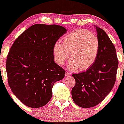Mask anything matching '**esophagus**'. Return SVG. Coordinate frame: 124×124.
<instances>
[{
  "instance_id": "1",
  "label": "esophagus",
  "mask_w": 124,
  "mask_h": 124,
  "mask_svg": "<svg viewBox=\"0 0 124 124\" xmlns=\"http://www.w3.org/2000/svg\"><path fill=\"white\" fill-rule=\"evenodd\" d=\"M71 76V74L68 72H65V76L66 77H69V76Z\"/></svg>"
}]
</instances>
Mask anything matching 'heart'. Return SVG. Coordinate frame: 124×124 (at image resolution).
I'll use <instances>...</instances> for the list:
<instances>
[{
  "instance_id": "obj_1",
  "label": "heart",
  "mask_w": 124,
  "mask_h": 124,
  "mask_svg": "<svg viewBox=\"0 0 124 124\" xmlns=\"http://www.w3.org/2000/svg\"><path fill=\"white\" fill-rule=\"evenodd\" d=\"M100 51V42L97 36L91 31L80 29L67 35L63 44L60 41L55 42L53 53L56 63L63 65L69 58L68 64L70 70H86L93 65Z\"/></svg>"
}]
</instances>
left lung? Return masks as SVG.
<instances>
[{"mask_svg":"<svg viewBox=\"0 0 124 124\" xmlns=\"http://www.w3.org/2000/svg\"><path fill=\"white\" fill-rule=\"evenodd\" d=\"M95 27L100 42L97 60L85 72L72 74L76 80L71 91L72 100L82 108L97 106L110 92L115 83L118 67L113 42L102 29Z\"/></svg>","mask_w":124,"mask_h":124,"instance_id":"8db88e82","label":"left lung"}]
</instances>
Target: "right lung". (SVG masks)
Here are the masks:
<instances>
[{
  "label": "right lung",
  "instance_id": "right-lung-1",
  "mask_svg": "<svg viewBox=\"0 0 124 124\" xmlns=\"http://www.w3.org/2000/svg\"><path fill=\"white\" fill-rule=\"evenodd\" d=\"M67 31L59 25L36 24L24 31L10 48L6 63L9 86L27 107L47 104L54 83L65 77V70L54 61L53 47Z\"/></svg>",
  "mask_w": 124,
  "mask_h": 124
}]
</instances>
